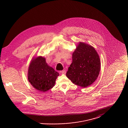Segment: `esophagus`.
<instances>
[{
    "label": "esophagus",
    "mask_w": 128,
    "mask_h": 128,
    "mask_svg": "<svg viewBox=\"0 0 128 128\" xmlns=\"http://www.w3.org/2000/svg\"><path fill=\"white\" fill-rule=\"evenodd\" d=\"M66 72L65 70H61V71L60 72V74H66Z\"/></svg>",
    "instance_id": "obj_1"
}]
</instances>
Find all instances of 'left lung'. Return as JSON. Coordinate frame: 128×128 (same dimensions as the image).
<instances>
[{
    "label": "left lung",
    "instance_id": "1",
    "mask_svg": "<svg viewBox=\"0 0 128 128\" xmlns=\"http://www.w3.org/2000/svg\"><path fill=\"white\" fill-rule=\"evenodd\" d=\"M100 68V60L96 49L87 44L79 42L72 53V62L66 76L75 84L85 88L96 80Z\"/></svg>",
    "mask_w": 128,
    "mask_h": 128
}]
</instances>
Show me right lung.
Masks as SVG:
<instances>
[{
  "label": "right lung",
  "mask_w": 128,
  "mask_h": 128,
  "mask_svg": "<svg viewBox=\"0 0 128 128\" xmlns=\"http://www.w3.org/2000/svg\"><path fill=\"white\" fill-rule=\"evenodd\" d=\"M59 74L48 66L42 56L32 58L28 70V79L32 85L39 91L45 92L55 86Z\"/></svg>",
  "instance_id": "1"
}]
</instances>
